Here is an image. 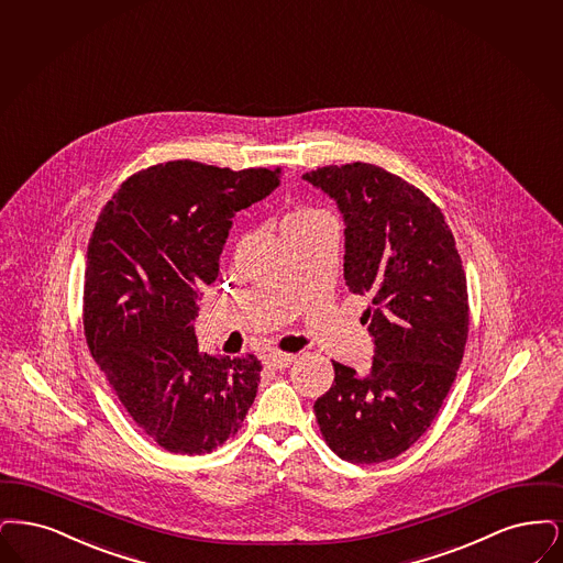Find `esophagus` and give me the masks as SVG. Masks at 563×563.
Listing matches in <instances>:
<instances>
[{
  "instance_id": "1",
  "label": "esophagus",
  "mask_w": 563,
  "mask_h": 563,
  "mask_svg": "<svg viewBox=\"0 0 563 563\" xmlns=\"http://www.w3.org/2000/svg\"><path fill=\"white\" fill-rule=\"evenodd\" d=\"M294 362V355L290 353H279V351H273L267 355V364L275 369H284V367L290 366Z\"/></svg>"
}]
</instances>
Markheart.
Listing matches in <instances>:
<instances>
[{
    "label": "heart",
    "instance_id": "obj_1",
    "mask_svg": "<svg viewBox=\"0 0 563 563\" xmlns=\"http://www.w3.org/2000/svg\"><path fill=\"white\" fill-rule=\"evenodd\" d=\"M323 219H330V217L325 212H321V210H316V208H296V210L288 212L284 220H282V231L307 227V224H313V222Z\"/></svg>",
    "mask_w": 563,
    "mask_h": 563
}]
</instances>
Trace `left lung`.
Masks as SVG:
<instances>
[{"mask_svg":"<svg viewBox=\"0 0 563 563\" xmlns=\"http://www.w3.org/2000/svg\"><path fill=\"white\" fill-rule=\"evenodd\" d=\"M336 201L344 222V284L367 296L374 343L366 374L332 362L334 385L313 410L328 445L349 463L399 456L440 412L465 353V271L440 208L372 164L302 176Z\"/></svg>","mask_w":563,"mask_h":563,"instance_id":"obj_1","label":"left lung"}]
</instances>
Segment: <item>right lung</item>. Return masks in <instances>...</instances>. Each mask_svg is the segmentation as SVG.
<instances>
[{"mask_svg":"<svg viewBox=\"0 0 563 563\" xmlns=\"http://www.w3.org/2000/svg\"><path fill=\"white\" fill-rule=\"evenodd\" d=\"M279 170L168 162L130 176L88 244L84 330L128 415L172 454L212 452L242 427L261 383L254 355L197 346L201 288L219 277L235 212Z\"/></svg>","mask_w":563,"mask_h":563,"instance_id":"add662e5","label":"right lung"}]
</instances>
